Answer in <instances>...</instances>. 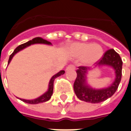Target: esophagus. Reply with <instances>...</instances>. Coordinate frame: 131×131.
<instances>
[{
    "instance_id": "34e87169",
    "label": "esophagus",
    "mask_w": 131,
    "mask_h": 131,
    "mask_svg": "<svg viewBox=\"0 0 131 131\" xmlns=\"http://www.w3.org/2000/svg\"><path fill=\"white\" fill-rule=\"evenodd\" d=\"M75 67L73 65H69L67 68H66V71H69V70H75Z\"/></svg>"
}]
</instances>
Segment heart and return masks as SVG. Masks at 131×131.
Wrapping results in <instances>:
<instances>
[{"instance_id": "obj_1", "label": "heart", "mask_w": 131, "mask_h": 131, "mask_svg": "<svg viewBox=\"0 0 131 131\" xmlns=\"http://www.w3.org/2000/svg\"><path fill=\"white\" fill-rule=\"evenodd\" d=\"M68 51L74 58H80L85 65L91 66L101 60L103 50L97 43H74L68 46Z\"/></svg>"}]
</instances>
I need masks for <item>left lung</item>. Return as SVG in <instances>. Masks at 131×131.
I'll return each mask as SVG.
<instances>
[{
	"mask_svg": "<svg viewBox=\"0 0 131 131\" xmlns=\"http://www.w3.org/2000/svg\"><path fill=\"white\" fill-rule=\"evenodd\" d=\"M96 64L97 66H109L113 68L115 72V79L108 88L99 90L93 89L86 84V73L89 68L86 66L78 67L76 71L77 77L73 84L75 93L80 100L91 103H101L111 97L118 88L122 76L123 61L119 54L113 49L105 51Z\"/></svg>",
	"mask_w": 131,
	"mask_h": 131,
	"instance_id": "left-lung-1",
	"label": "left lung"
}]
</instances>
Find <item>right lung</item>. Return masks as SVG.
Instances as JSON below:
<instances>
[{
  "mask_svg": "<svg viewBox=\"0 0 131 131\" xmlns=\"http://www.w3.org/2000/svg\"><path fill=\"white\" fill-rule=\"evenodd\" d=\"M35 43H43V44H48V45H50V44H51L49 41H47V40L43 39V38H40V37L35 38H33V40L28 41L27 43L21 44V45H20L19 46L17 47L16 49L14 50V51L13 52V53L10 56V57H9L8 63L10 62L12 58L16 53H18V51L21 50L22 49H23V48H25L26 47L28 46H30V45H32V44H35ZM64 73H65V71H60V72H58L57 74L54 75L51 78V79H50L48 91H47L46 93H45L43 95H42L41 96H40L39 98H36V99H34V100H31V101H30V100H25V99H20V100H21L22 101L25 102V103H29V104H37V103H40L48 101V100H50V97H51V95L53 94V83L54 81H55V79H56L57 77H59L60 75L64 74Z\"/></svg>",
  "mask_w": 131,
  "mask_h": 131,
  "instance_id": "add662e5",
  "label": "right lung"
}]
</instances>
